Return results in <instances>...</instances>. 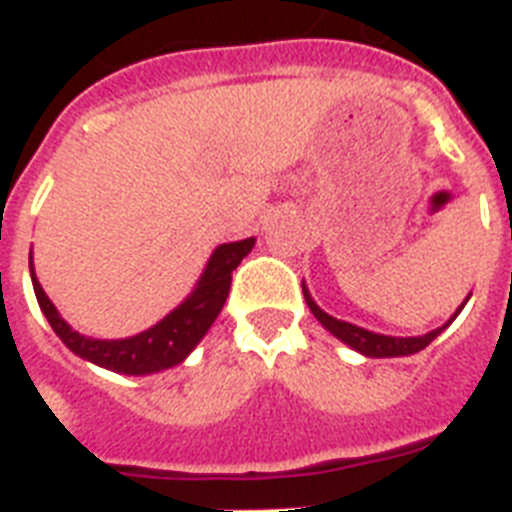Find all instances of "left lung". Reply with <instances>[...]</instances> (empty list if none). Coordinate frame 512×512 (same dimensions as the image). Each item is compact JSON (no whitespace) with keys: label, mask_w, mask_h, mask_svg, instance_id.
I'll return each instance as SVG.
<instances>
[{"label":"left lung","mask_w":512,"mask_h":512,"mask_svg":"<svg viewBox=\"0 0 512 512\" xmlns=\"http://www.w3.org/2000/svg\"><path fill=\"white\" fill-rule=\"evenodd\" d=\"M303 298H306L308 308H311V314L322 322V327L327 329V332H332V335L337 337L340 342H345L348 348L358 350L361 356H369V358H398V356H413V353H418V350H424L429 342L434 340L437 335H442L450 324L455 322V316L463 311V306L468 303V295L466 301L460 303L458 311H455L450 319H447L442 327L432 329V332H426V335H418V337H392V335H379V332H371V329H363L358 327V324H350V322H342V319H335V316H329L327 311H322V308L316 306V301L311 298V293H308L306 282H303Z\"/></svg>","instance_id":"1"}]
</instances>
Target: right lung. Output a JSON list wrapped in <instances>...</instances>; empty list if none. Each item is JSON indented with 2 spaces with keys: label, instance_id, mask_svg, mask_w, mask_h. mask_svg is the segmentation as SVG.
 I'll list each match as a JSON object with an SVG mask.
<instances>
[{
  "label": "right lung",
  "instance_id": "obj_1",
  "mask_svg": "<svg viewBox=\"0 0 512 512\" xmlns=\"http://www.w3.org/2000/svg\"><path fill=\"white\" fill-rule=\"evenodd\" d=\"M253 246H256V238L222 243V246L214 248V253L206 261L204 274L198 277L196 287H193V293L180 306L172 308L162 322H156L154 327L143 329L133 337H122V340H96V337L75 332L59 316L57 306L49 301V295L44 293V287L38 282L36 272H33V251L28 264H31L33 293H36L38 306H41L59 340L65 342L75 356L96 363L101 369L117 371V374L143 377V374H156V371L172 369L177 363H183L198 342L204 340V335L227 301L232 269H238V264L246 259Z\"/></svg>",
  "mask_w": 512,
  "mask_h": 512
}]
</instances>
